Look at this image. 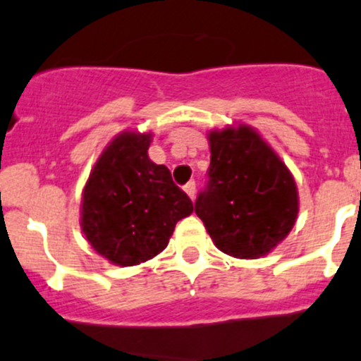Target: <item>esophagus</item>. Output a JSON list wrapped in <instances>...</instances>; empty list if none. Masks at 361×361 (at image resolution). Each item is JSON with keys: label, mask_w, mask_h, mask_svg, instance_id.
Returning a JSON list of instances; mask_svg holds the SVG:
<instances>
[{"label": "esophagus", "mask_w": 361, "mask_h": 361, "mask_svg": "<svg viewBox=\"0 0 361 361\" xmlns=\"http://www.w3.org/2000/svg\"><path fill=\"white\" fill-rule=\"evenodd\" d=\"M183 188H185V192H187V195L193 200V197H195V181H188Z\"/></svg>", "instance_id": "34e87169"}]
</instances>
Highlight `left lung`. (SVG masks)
<instances>
[{
	"label": "left lung",
	"mask_w": 361,
	"mask_h": 361,
	"mask_svg": "<svg viewBox=\"0 0 361 361\" xmlns=\"http://www.w3.org/2000/svg\"><path fill=\"white\" fill-rule=\"evenodd\" d=\"M207 183L195 214L219 250L257 259L289 235L298 218V188L290 171L252 128L238 124L209 133Z\"/></svg>",
	"instance_id": "obj_1"
}]
</instances>
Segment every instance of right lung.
Returning <instances> with one entry per match:
<instances>
[{"label":"right lung","instance_id":"obj_1","mask_svg":"<svg viewBox=\"0 0 361 361\" xmlns=\"http://www.w3.org/2000/svg\"><path fill=\"white\" fill-rule=\"evenodd\" d=\"M150 142L149 133L131 131L112 140L82 192L86 240L119 267H135L162 252L176 223L193 211L169 169L149 159Z\"/></svg>","mask_w":361,"mask_h":361}]
</instances>
